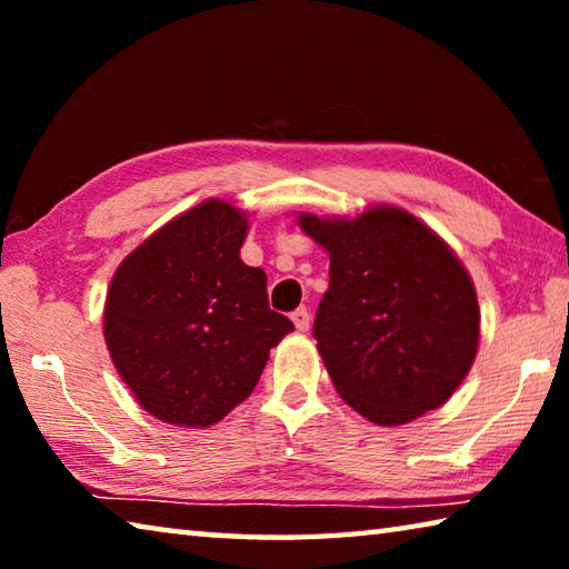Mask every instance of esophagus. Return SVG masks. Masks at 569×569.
<instances>
[{
  "instance_id": "obj_1",
  "label": "esophagus",
  "mask_w": 569,
  "mask_h": 569,
  "mask_svg": "<svg viewBox=\"0 0 569 569\" xmlns=\"http://www.w3.org/2000/svg\"><path fill=\"white\" fill-rule=\"evenodd\" d=\"M291 319H293L298 331H308V326H311V311H308L306 306H301V308H296V311L291 313Z\"/></svg>"
}]
</instances>
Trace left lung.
I'll list each match as a JSON object with an SVG mask.
<instances>
[{
  "label": "left lung",
  "instance_id": "obj_1",
  "mask_svg": "<svg viewBox=\"0 0 569 569\" xmlns=\"http://www.w3.org/2000/svg\"><path fill=\"white\" fill-rule=\"evenodd\" d=\"M301 228L331 258L313 336L339 397L381 427L439 409L479 343L475 283L459 258L393 206L353 220L303 213Z\"/></svg>",
  "mask_w": 569,
  "mask_h": 569
}]
</instances>
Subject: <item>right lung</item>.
Returning a JSON list of instances; mask_svg holds the SVG:
<instances>
[{
    "mask_svg": "<svg viewBox=\"0 0 569 569\" xmlns=\"http://www.w3.org/2000/svg\"><path fill=\"white\" fill-rule=\"evenodd\" d=\"M246 213L206 200L124 258L104 301V341L134 399L178 427H210L248 399L293 331L266 273L240 261Z\"/></svg>",
    "mask_w": 569,
    "mask_h": 569,
    "instance_id": "1",
    "label": "right lung"
}]
</instances>
